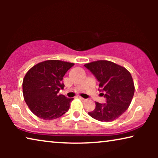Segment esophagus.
I'll use <instances>...</instances> for the list:
<instances>
[{
    "label": "esophagus",
    "instance_id": "esophagus-1",
    "mask_svg": "<svg viewBox=\"0 0 158 158\" xmlns=\"http://www.w3.org/2000/svg\"><path fill=\"white\" fill-rule=\"evenodd\" d=\"M78 98L81 99V100H82V101H86V99H85V98H82V97H81V96H79Z\"/></svg>",
    "mask_w": 158,
    "mask_h": 158
}]
</instances>
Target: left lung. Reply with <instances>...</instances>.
<instances>
[{
    "label": "left lung",
    "mask_w": 158,
    "mask_h": 158,
    "mask_svg": "<svg viewBox=\"0 0 158 158\" xmlns=\"http://www.w3.org/2000/svg\"><path fill=\"white\" fill-rule=\"evenodd\" d=\"M99 82L106 103L96 102V108L88 114L95 119L109 122L116 119L128 109L135 94L130 73L124 67L108 60H98L84 64Z\"/></svg>",
    "instance_id": "8db88e82"
}]
</instances>
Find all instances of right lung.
<instances>
[{"label":"right lung","instance_id":"obj_1","mask_svg":"<svg viewBox=\"0 0 158 158\" xmlns=\"http://www.w3.org/2000/svg\"><path fill=\"white\" fill-rule=\"evenodd\" d=\"M74 63L61 60H46L32 67L23 80V95L32 113L39 118H59L70 108L73 98L58 95L64 85L62 79Z\"/></svg>","mask_w":158,"mask_h":158}]
</instances>
